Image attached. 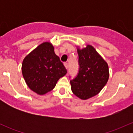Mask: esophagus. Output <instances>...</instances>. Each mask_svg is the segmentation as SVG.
I'll use <instances>...</instances> for the list:
<instances>
[{
	"label": "esophagus",
	"mask_w": 133,
	"mask_h": 133,
	"mask_svg": "<svg viewBox=\"0 0 133 133\" xmlns=\"http://www.w3.org/2000/svg\"><path fill=\"white\" fill-rule=\"evenodd\" d=\"M64 66H65V68H66L67 69H68V64L67 62H64Z\"/></svg>",
	"instance_id": "obj_1"
}]
</instances>
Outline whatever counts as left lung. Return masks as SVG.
<instances>
[{
    "mask_svg": "<svg viewBox=\"0 0 133 133\" xmlns=\"http://www.w3.org/2000/svg\"><path fill=\"white\" fill-rule=\"evenodd\" d=\"M79 70L77 76L70 81L74 95L87 100L100 92L109 76L108 65L91 45L78 48Z\"/></svg>",
    "mask_w": 133,
    "mask_h": 133,
    "instance_id": "left-lung-1",
    "label": "left lung"
}]
</instances>
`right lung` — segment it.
Instances as JSON below:
<instances>
[{
	"label": "right lung",
	"instance_id": "add662e5",
	"mask_svg": "<svg viewBox=\"0 0 133 133\" xmlns=\"http://www.w3.org/2000/svg\"><path fill=\"white\" fill-rule=\"evenodd\" d=\"M22 72L29 89L43 95L54 89L57 81L67 73L50 42L40 44L24 59Z\"/></svg>",
	"mask_w": 133,
	"mask_h": 133
}]
</instances>
